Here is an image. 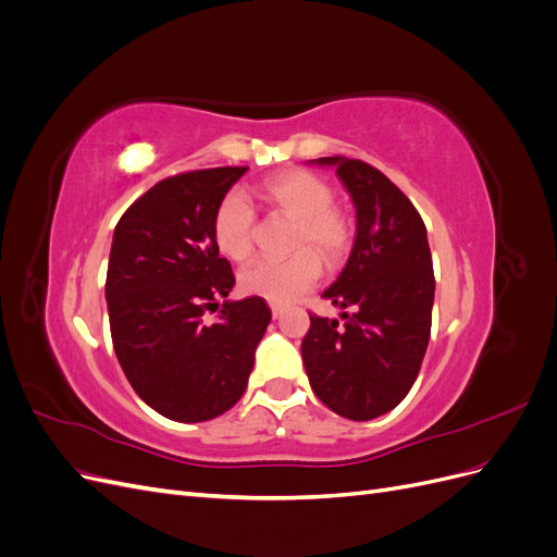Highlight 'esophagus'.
I'll return each instance as SVG.
<instances>
[{"instance_id":"1","label":"esophagus","mask_w":557,"mask_h":557,"mask_svg":"<svg viewBox=\"0 0 557 557\" xmlns=\"http://www.w3.org/2000/svg\"><path fill=\"white\" fill-rule=\"evenodd\" d=\"M283 311H285V307H281V305H272V315H274V318H281V315H283Z\"/></svg>"}]
</instances>
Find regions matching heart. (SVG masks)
Returning <instances> with one entry per match:
<instances>
[{
	"mask_svg": "<svg viewBox=\"0 0 557 557\" xmlns=\"http://www.w3.org/2000/svg\"><path fill=\"white\" fill-rule=\"evenodd\" d=\"M258 197L278 215L293 221L290 248L285 260H256L239 274L244 295L272 305H288L320 276V262L342 264L350 250L352 230L344 211L334 207L332 185L313 172L290 170L264 178ZM256 211L242 193H227L213 211V242L225 258L244 262L252 250Z\"/></svg>",
	"mask_w": 557,
	"mask_h": 557,
	"instance_id": "obj_1",
	"label": "heart"
}]
</instances>
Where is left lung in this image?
<instances>
[{
	"label": "left lung",
	"instance_id": "left-lung-1",
	"mask_svg": "<svg viewBox=\"0 0 557 557\" xmlns=\"http://www.w3.org/2000/svg\"><path fill=\"white\" fill-rule=\"evenodd\" d=\"M356 207L346 267L323 293L339 318L311 315L301 360L315 397L350 420H372L407 397L430 342L434 272L428 230L411 201L374 166L318 158Z\"/></svg>",
	"mask_w": 557,
	"mask_h": 557
}]
</instances>
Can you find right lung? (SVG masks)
I'll return each mask as SVG.
<instances>
[{
  "instance_id": "right-lung-1",
  "label": "right lung",
  "mask_w": 557,
  "mask_h": 557,
  "mask_svg": "<svg viewBox=\"0 0 557 557\" xmlns=\"http://www.w3.org/2000/svg\"><path fill=\"white\" fill-rule=\"evenodd\" d=\"M246 172L218 166L164 178L113 230V350L134 393L176 423L211 420L239 401L272 320L262 297L227 299L234 274L211 232L218 201ZM209 308L219 309L215 324L203 320Z\"/></svg>"
}]
</instances>
